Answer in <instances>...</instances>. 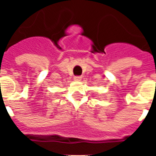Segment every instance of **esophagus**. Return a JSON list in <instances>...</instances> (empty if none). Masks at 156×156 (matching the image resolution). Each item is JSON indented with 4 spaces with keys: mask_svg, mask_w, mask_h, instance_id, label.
Wrapping results in <instances>:
<instances>
[{
    "mask_svg": "<svg viewBox=\"0 0 156 156\" xmlns=\"http://www.w3.org/2000/svg\"><path fill=\"white\" fill-rule=\"evenodd\" d=\"M73 79L75 81H81L82 80V77H81V76H75V77L73 78Z\"/></svg>",
    "mask_w": 156,
    "mask_h": 156,
    "instance_id": "obj_1",
    "label": "esophagus"
}]
</instances>
